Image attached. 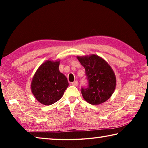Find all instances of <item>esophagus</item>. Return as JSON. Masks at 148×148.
<instances>
[{"mask_svg": "<svg viewBox=\"0 0 148 148\" xmlns=\"http://www.w3.org/2000/svg\"><path fill=\"white\" fill-rule=\"evenodd\" d=\"M72 85L74 86H77V85H78V82L77 81H74V82H72Z\"/></svg>", "mask_w": 148, "mask_h": 148, "instance_id": "1", "label": "esophagus"}]
</instances>
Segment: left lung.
I'll use <instances>...</instances> for the list:
<instances>
[{
	"mask_svg": "<svg viewBox=\"0 0 148 148\" xmlns=\"http://www.w3.org/2000/svg\"><path fill=\"white\" fill-rule=\"evenodd\" d=\"M77 58L86 70L88 82V86L81 89L84 99L93 105L106 102L116 89V78L113 70L106 61L96 55Z\"/></svg>",
	"mask_w": 148,
	"mask_h": 148,
	"instance_id": "1",
	"label": "left lung"
}]
</instances>
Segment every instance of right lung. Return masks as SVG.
<instances>
[{"label": "right lung", "mask_w": 148, "mask_h": 148, "mask_svg": "<svg viewBox=\"0 0 148 148\" xmlns=\"http://www.w3.org/2000/svg\"><path fill=\"white\" fill-rule=\"evenodd\" d=\"M59 61H47L40 65L31 83V91L37 101L44 105L58 101L69 86L66 76L59 70Z\"/></svg>", "instance_id": "obj_1"}]
</instances>
